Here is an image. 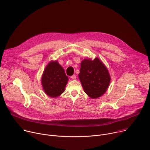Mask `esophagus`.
Here are the masks:
<instances>
[{"instance_id": "esophagus-1", "label": "esophagus", "mask_w": 150, "mask_h": 150, "mask_svg": "<svg viewBox=\"0 0 150 150\" xmlns=\"http://www.w3.org/2000/svg\"><path fill=\"white\" fill-rule=\"evenodd\" d=\"M72 79H76V76L75 75H73L72 76H71V77Z\"/></svg>"}]
</instances>
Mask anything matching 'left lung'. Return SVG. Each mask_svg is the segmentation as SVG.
<instances>
[{"instance_id":"1","label":"left lung","mask_w":150,"mask_h":150,"mask_svg":"<svg viewBox=\"0 0 150 150\" xmlns=\"http://www.w3.org/2000/svg\"><path fill=\"white\" fill-rule=\"evenodd\" d=\"M79 71L78 76L82 88L90 97L97 98L105 93L109 87L110 76L108 69L98 57L83 60Z\"/></svg>"}]
</instances>
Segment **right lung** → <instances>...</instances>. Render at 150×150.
<instances>
[{"mask_svg": "<svg viewBox=\"0 0 150 150\" xmlns=\"http://www.w3.org/2000/svg\"><path fill=\"white\" fill-rule=\"evenodd\" d=\"M68 81L65 71L56 60L48 63L41 77L42 88L48 96L53 98L64 92Z\"/></svg>", "mask_w": 150, "mask_h": 150, "instance_id": "add662e5", "label": "right lung"}]
</instances>
